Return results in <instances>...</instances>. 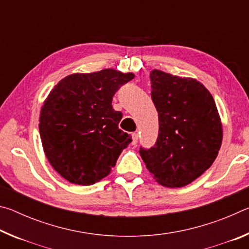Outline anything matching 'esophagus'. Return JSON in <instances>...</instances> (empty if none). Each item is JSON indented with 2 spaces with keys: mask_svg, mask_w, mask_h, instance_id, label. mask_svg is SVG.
Here are the masks:
<instances>
[{
  "mask_svg": "<svg viewBox=\"0 0 249 249\" xmlns=\"http://www.w3.org/2000/svg\"><path fill=\"white\" fill-rule=\"evenodd\" d=\"M132 144L133 145H136L137 142H138V134L137 133H133L132 134Z\"/></svg>",
  "mask_w": 249,
  "mask_h": 249,
  "instance_id": "34e87169",
  "label": "esophagus"
}]
</instances>
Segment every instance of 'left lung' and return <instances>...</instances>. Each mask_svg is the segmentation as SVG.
I'll return each instance as SVG.
<instances>
[{"mask_svg":"<svg viewBox=\"0 0 249 249\" xmlns=\"http://www.w3.org/2000/svg\"><path fill=\"white\" fill-rule=\"evenodd\" d=\"M150 81L159 134L154 147H141L140 154L158 183L184 187L216 158L223 138L220 115L212 94L196 79L154 69Z\"/></svg>","mask_w":249,"mask_h":249,"instance_id":"1","label":"left lung"}]
</instances>
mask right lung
Segmentation results:
<instances>
[{"mask_svg": "<svg viewBox=\"0 0 249 249\" xmlns=\"http://www.w3.org/2000/svg\"><path fill=\"white\" fill-rule=\"evenodd\" d=\"M133 78L114 69L73 73L47 96L39 117L41 144L50 165L69 182H99L132 142L119 128L123 114L112 107V100Z\"/></svg>", "mask_w": 249, "mask_h": 249, "instance_id": "add662e5", "label": "right lung"}]
</instances>
